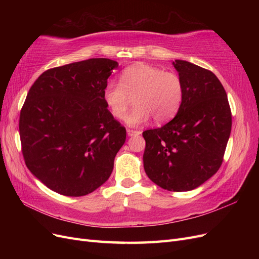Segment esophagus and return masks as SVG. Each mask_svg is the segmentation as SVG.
<instances>
[{"label": "esophagus", "mask_w": 259, "mask_h": 259, "mask_svg": "<svg viewBox=\"0 0 259 259\" xmlns=\"http://www.w3.org/2000/svg\"><path fill=\"white\" fill-rule=\"evenodd\" d=\"M140 131H135V130H131V128H127V135L128 136H134V135H139L140 134Z\"/></svg>", "instance_id": "34e87169"}]
</instances>
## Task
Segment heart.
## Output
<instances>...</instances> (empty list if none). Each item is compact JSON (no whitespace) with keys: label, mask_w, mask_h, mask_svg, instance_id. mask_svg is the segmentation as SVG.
<instances>
[{"label":"heart","mask_w":259,"mask_h":259,"mask_svg":"<svg viewBox=\"0 0 259 259\" xmlns=\"http://www.w3.org/2000/svg\"><path fill=\"white\" fill-rule=\"evenodd\" d=\"M136 107L125 116L132 126L150 120L164 123L173 117L182 105L184 84L180 76L162 68L137 64L124 70L120 82H108L103 100L115 119H122L134 97Z\"/></svg>","instance_id":"1"}]
</instances>
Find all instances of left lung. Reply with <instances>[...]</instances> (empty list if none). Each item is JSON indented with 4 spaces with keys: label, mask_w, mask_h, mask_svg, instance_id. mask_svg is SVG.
<instances>
[{
    "label": "left lung",
    "mask_w": 259,
    "mask_h": 259,
    "mask_svg": "<svg viewBox=\"0 0 259 259\" xmlns=\"http://www.w3.org/2000/svg\"><path fill=\"white\" fill-rule=\"evenodd\" d=\"M184 97L173 120L143 133L144 167L168 191H189L221 167L231 132V110L223 84L207 69L175 60Z\"/></svg>",
    "instance_id": "left-lung-1"
}]
</instances>
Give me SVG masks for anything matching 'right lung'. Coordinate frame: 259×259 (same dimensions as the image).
I'll return each instance as SVG.
<instances>
[{"label": "right lung", "instance_id": "obj_1", "mask_svg": "<svg viewBox=\"0 0 259 259\" xmlns=\"http://www.w3.org/2000/svg\"><path fill=\"white\" fill-rule=\"evenodd\" d=\"M117 62L91 58L46 70L31 86L19 116L23 160L51 190L82 197L110 177L126 138L103 100Z\"/></svg>", "mask_w": 259, "mask_h": 259}]
</instances>
